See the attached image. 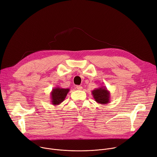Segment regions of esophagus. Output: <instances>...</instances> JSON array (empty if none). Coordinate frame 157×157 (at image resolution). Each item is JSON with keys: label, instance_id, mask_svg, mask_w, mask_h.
Wrapping results in <instances>:
<instances>
[{"label": "esophagus", "instance_id": "obj_1", "mask_svg": "<svg viewBox=\"0 0 157 157\" xmlns=\"http://www.w3.org/2000/svg\"><path fill=\"white\" fill-rule=\"evenodd\" d=\"M76 88H77V90H81L82 89V87L81 86H76Z\"/></svg>", "mask_w": 157, "mask_h": 157}]
</instances>
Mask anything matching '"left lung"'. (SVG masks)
<instances>
[{
  "instance_id": "left-lung-1",
  "label": "left lung",
  "mask_w": 157,
  "mask_h": 157,
  "mask_svg": "<svg viewBox=\"0 0 157 157\" xmlns=\"http://www.w3.org/2000/svg\"><path fill=\"white\" fill-rule=\"evenodd\" d=\"M91 93L94 99L97 103L105 105L110 102V93L105 86H100L95 88Z\"/></svg>"
}]
</instances>
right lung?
<instances>
[{
	"mask_svg": "<svg viewBox=\"0 0 157 157\" xmlns=\"http://www.w3.org/2000/svg\"><path fill=\"white\" fill-rule=\"evenodd\" d=\"M69 90H70L68 88H62L58 86L52 89L50 92V98L52 105H58L60 104L65 100Z\"/></svg>",
	"mask_w": 157,
	"mask_h": 157,
	"instance_id": "right-lung-1",
	"label": "right lung"
}]
</instances>
